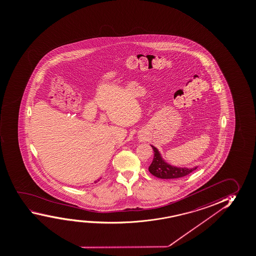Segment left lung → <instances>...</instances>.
Instances as JSON below:
<instances>
[{"label": "left lung", "instance_id": "obj_1", "mask_svg": "<svg viewBox=\"0 0 256 256\" xmlns=\"http://www.w3.org/2000/svg\"><path fill=\"white\" fill-rule=\"evenodd\" d=\"M154 150V159L151 165L149 166L148 170L152 175L162 178V180H173V178H180L184 176L189 175L191 172L195 170L197 167L194 168H178L167 164L160 156L158 149L151 146Z\"/></svg>", "mask_w": 256, "mask_h": 256}]
</instances>
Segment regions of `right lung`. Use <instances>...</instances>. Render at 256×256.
<instances>
[{"instance_id": "obj_1", "label": "right lung", "mask_w": 256, "mask_h": 256, "mask_svg": "<svg viewBox=\"0 0 256 256\" xmlns=\"http://www.w3.org/2000/svg\"><path fill=\"white\" fill-rule=\"evenodd\" d=\"M100 180H97V181H94V183H97L98 181H100Z\"/></svg>"}]
</instances>
